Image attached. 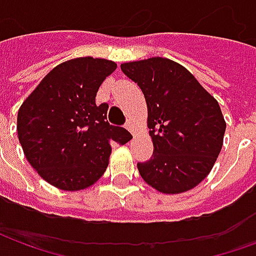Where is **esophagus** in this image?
I'll return each mask as SVG.
<instances>
[{
  "instance_id": "34e87169",
  "label": "esophagus",
  "mask_w": 256,
  "mask_h": 256,
  "mask_svg": "<svg viewBox=\"0 0 256 256\" xmlns=\"http://www.w3.org/2000/svg\"><path fill=\"white\" fill-rule=\"evenodd\" d=\"M126 128H128V132L133 134V136L137 134V126H136V123H134L133 120H128V123H126Z\"/></svg>"
}]
</instances>
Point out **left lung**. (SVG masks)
Segmentation results:
<instances>
[{
	"instance_id": "8db88e82",
	"label": "left lung",
	"mask_w": 256,
	"mask_h": 256,
	"mask_svg": "<svg viewBox=\"0 0 256 256\" xmlns=\"http://www.w3.org/2000/svg\"><path fill=\"white\" fill-rule=\"evenodd\" d=\"M138 84L148 108L154 155L138 163L140 176L167 194L186 192L214 167L226 122L218 101L181 64L150 58L120 64Z\"/></svg>"
}]
</instances>
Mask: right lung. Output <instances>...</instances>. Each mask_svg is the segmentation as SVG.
I'll list each match as a JSON object with an SVG mask.
<instances>
[{
  "mask_svg": "<svg viewBox=\"0 0 256 256\" xmlns=\"http://www.w3.org/2000/svg\"><path fill=\"white\" fill-rule=\"evenodd\" d=\"M115 70L116 63L106 58H71L53 68L23 101L20 145L48 184L68 192L89 188L106 172L111 144L132 140L126 128L108 123V104H96L98 88Z\"/></svg>",
  "mask_w": 256,
  "mask_h": 256,
  "instance_id": "obj_1",
  "label": "right lung"
}]
</instances>
